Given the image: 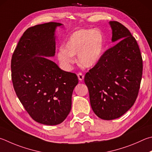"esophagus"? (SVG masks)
I'll return each instance as SVG.
<instances>
[{"label":"esophagus","mask_w":152,"mask_h":152,"mask_svg":"<svg viewBox=\"0 0 152 152\" xmlns=\"http://www.w3.org/2000/svg\"><path fill=\"white\" fill-rule=\"evenodd\" d=\"M77 75H78V78L79 79V80H80V81L83 80L84 78V76L83 74L81 73V72H79L78 74H77Z\"/></svg>","instance_id":"obj_1"}]
</instances>
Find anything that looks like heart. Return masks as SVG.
<instances>
[{
	"label": "heart",
	"mask_w": 152,
	"mask_h": 152,
	"mask_svg": "<svg viewBox=\"0 0 152 152\" xmlns=\"http://www.w3.org/2000/svg\"><path fill=\"white\" fill-rule=\"evenodd\" d=\"M105 41L98 29H81L72 33L64 47L58 51L57 58L65 70H71L74 55L78 54L80 65L84 68L93 67L102 55Z\"/></svg>",
	"instance_id": "1"
}]
</instances>
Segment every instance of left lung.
Segmentation results:
<instances>
[{"label": "left lung", "mask_w": 152, "mask_h": 152, "mask_svg": "<svg viewBox=\"0 0 152 152\" xmlns=\"http://www.w3.org/2000/svg\"><path fill=\"white\" fill-rule=\"evenodd\" d=\"M112 42H118L102 55L86 74L91 107L101 119L120 118L133 106L138 95L143 70L136 40L117 21H110Z\"/></svg>", "instance_id": "1"}]
</instances>
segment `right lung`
I'll list each match as a JSON object with an SVG mask.
<instances>
[{
    "mask_svg": "<svg viewBox=\"0 0 152 152\" xmlns=\"http://www.w3.org/2000/svg\"><path fill=\"white\" fill-rule=\"evenodd\" d=\"M63 24L48 23L24 32L11 60V76L19 100L33 120L58 125L70 112L76 74L65 72L46 57L56 50L55 30Z\"/></svg>",
    "mask_w": 152,
    "mask_h": 152,
    "instance_id": "right-lung-1",
    "label": "right lung"
}]
</instances>
